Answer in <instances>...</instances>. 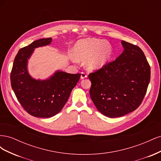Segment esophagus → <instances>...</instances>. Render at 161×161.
I'll return each instance as SVG.
<instances>
[{"mask_svg": "<svg viewBox=\"0 0 161 161\" xmlns=\"http://www.w3.org/2000/svg\"><path fill=\"white\" fill-rule=\"evenodd\" d=\"M86 77H87L86 74H85V73H84V72H81V74H80V79H84Z\"/></svg>", "mask_w": 161, "mask_h": 161, "instance_id": "1", "label": "esophagus"}]
</instances>
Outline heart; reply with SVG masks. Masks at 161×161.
Listing matches in <instances>:
<instances>
[{"label":"heart","mask_w":161,"mask_h":161,"mask_svg":"<svg viewBox=\"0 0 161 161\" xmlns=\"http://www.w3.org/2000/svg\"><path fill=\"white\" fill-rule=\"evenodd\" d=\"M74 62H85L89 70H99L104 67L113 55L111 43L97 38H86L78 41L72 49Z\"/></svg>","instance_id":"obj_1"}]
</instances>
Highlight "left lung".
<instances>
[{
    "label": "left lung",
    "instance_id": "obj_1",
    "mask_svg": "<svg viewBox=\"0 0 161 161\" xmlns=\"http://www.w3.org/2000/svg\"><path fill=\"white\" fill-rule=\"evenodd\" d=\"M124 51L115 60L89 75L91 98L99 112L118 118L137 109L147 92L150 67L140 48L121 41Z\"/></svg>",
    "mask_w": 161,
    "mask_h": 161
}]
</instances>
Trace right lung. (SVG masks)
I'll list each match as a JSON object with an SVG mask.
<instances>
[{"label": "right lung", "mask_w": 161, "mask_h": 161, "mask_svg": "<svg viewBox=\"0 0 161 161\" xmlns=\"http://www.w3.org/2000/svg\"><path fill=\"white\" fill-rule=\"evenodd\" d=\"M52 37L34 41L19 50L11 73L12 89L28 114L37 118H51L64 108L80 74L56 70L46 79H36L28 71L30 60L36 48L50 45Z\"/></svg>", "instance_id": "add662e5"}]
</instances>
